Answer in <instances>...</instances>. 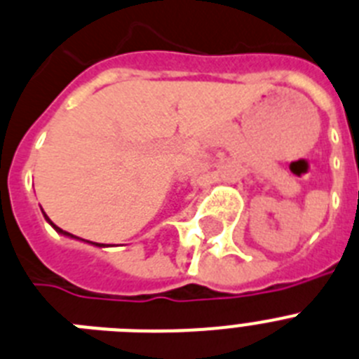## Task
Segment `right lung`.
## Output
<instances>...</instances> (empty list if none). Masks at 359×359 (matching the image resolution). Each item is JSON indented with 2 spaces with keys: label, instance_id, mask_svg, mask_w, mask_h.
<instances>
[{
  "label": "right lung",
  "instance_id": "right-lung-1",
  "mask_svg": "<svg viewBox=\"0 0 359 359\" xmlns=\"http://www.w3.org/2000/svg\"><path fill=\"white\" fill-rule=\"evenodd\" d=\"M43 216H45V219H47V222L50 223V226H52V229H54V231L60 232V234H63V236H67V238H74V240H76V236H72V234H70V232L63 231V229H60V226H57V225H54V223L50 222V217H48L47 214L43 212ZM78 240H79V238H78ZM88 243H90V245H96V247H105V245H103V243H94V241H88Z\"/></svg>",
  "mask_w": 359,
  "mask_h": 359
}]
</instances>
